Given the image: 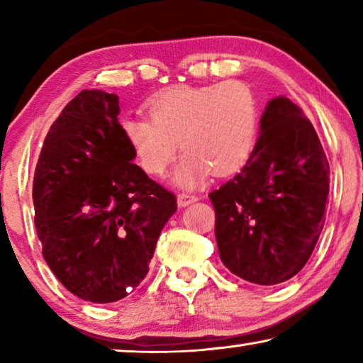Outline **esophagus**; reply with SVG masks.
Segmentation results:
<instances>
[{
  "instance_id": "1",
  "label": "esophagus",
  "mask_w": 363,
  "mask_h": 363,
  "mask_svg": "<svg viewBox=\"0 0 363 363\" xmlns=\"http://www.w3.org/2000/svg\"><path fill=\"white\" fill-rule=\"evenodd\" d=\"M199 200V196L196 195H190V194H179L177 195V206L184 208V206H189L190 203H194V201Z\"/></svg>"
}]
</instances>
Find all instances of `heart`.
<instances>
[{"label": "heart", "instance_id": "heart-1", "mask_svg": "<svg viewBox=\"0 0 363 363\" xmlns=\"http://www.w3.org/2000/svg\"><path fill=\"white\" fill-rule=\"evenodd\" d=\"M149 116L121 123L134 158L147 174L160 176L176 152L186 150L173 179L196 187L211 173L229 176L245 167L259 131V106L250 86L223 82L205 86L177 84L147 102Z\"/></svg>", "mask_w": 363, "mask_h": 363}]
</instances>
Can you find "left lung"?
I'll return each instance as SVG.
<instances>
[{"label": "left lung", "instance_id": "left-lung-1", "mask_svg": "<svg viewBox=\"0 0 363 363\" xmlns=\"http://www.w3.org/2000/svg\"><path fill=\"white\" fill-rule=\"evenodd\" d=\"M330 167L312 123L288 97L270 99L247 164L210 194L224 266L277 285L306 266L325 224Z\"/></svg>", "mask_w": 363, "mask_h": 363}]
</instances>
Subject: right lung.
Segmentation results:
<instances>
[{"mask_svg":"<svg viewBox=\"0 0 363 363\" xmlns=\"http://www.w3.org/2000/svg\"><path fill=\"white\" fill-rule=\"evenodd\" d=\"M118 96L84 89L43 144L33 177L43 256L67 290L108 304L149 272L176 196L138 164L118 123Z\"/></svg>","mask_w":363,"mask_h":363,"instance_id":"add662e5","label":"right lung"}]
</instances>
